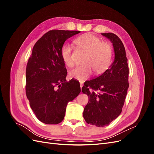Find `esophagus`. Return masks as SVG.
Wrapping results in <instances>:
<instances>
[{
	"label": "esophagus",
	"mask_w": 154,
	"mask_h": 154,
	"mask_svg": "<svg viewBox=\"0 0 154 154\" xmlns=\"http://www.w3.org/2000/svg\"><path fill=\"white\" fill-rule=\"evenodd\" d=\"M82 87H83V83L80 82V87H81V88H82Z\"/></svg>",
	"instance_id": "obj_1"
}]
</instances>
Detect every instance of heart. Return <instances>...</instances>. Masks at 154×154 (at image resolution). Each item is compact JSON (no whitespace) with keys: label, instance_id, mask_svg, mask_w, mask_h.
Wrapping results in <instances>:
<instances>
[{"label":"heart","instance_id":"1","mask_svg":"<svg viewBox=\"0 0 154 154\" xmlns=\"http://www.w3.org/2000/svg\"><path fill=\"white\" fill-rule=\"evenodd\" d=\"M79 50L85 53L83 59L84 64L78 66L69 72L70 77L84 81L89 77L92 71L96 76L103 74L110 66L112 57L111 45L101 41L98 36L92 33H85L74 40ZM62 58L68 67L74 66L72 46L65 44L61 50Z\"/></svg>","mask_w":154,"mask_h":154}]
</instances>
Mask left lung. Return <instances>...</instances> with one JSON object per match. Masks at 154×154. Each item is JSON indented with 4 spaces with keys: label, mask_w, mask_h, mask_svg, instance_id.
<instances>
[{
    "label": "left lung",
    "mask_w": 154,
    "mask_h": 154,
    "mask_svg": "<svg viewBox=\"0 0 154 154\" xmlns=\"http://www.w3.org/2000/svg\"><path fill=\"white\" fill-rule=\"evenodd\" d=\"M102 35L112 43L114 60L101 76L85 82L82 88L89 98L83 110V118L88 124L98 127L109 125L119 116L129 86V70L123 42L112 32Z\"/></svg>",
    "instance_id": "left-lung-1"
}]
</instances>
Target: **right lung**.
<instances>
[{"mask_svg":"<svg viewBox=\"0 0 154 154\" xmlns=\"http://www.w3.org/2000/svg\"><path fill=\"white\" fill-rule=\"evenodd\" d=\"M80 31L51 30L36 42L26 67V93L31 109L41 122H62L69 101L81 91L75 80L66 82L61 56L66 40Z\"/></svg>","mask_w":154,"mask_h":154,"instance_id":"obj_1","label":"right lung"}]
</instances>
